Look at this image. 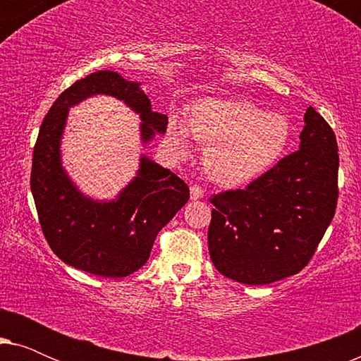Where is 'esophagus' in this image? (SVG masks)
Instances as JSON below:
<instances>
[{
    "label": "esophagus",
    "instance_id": "esophagus-1",
    "mask_svg": "<svg viewBox=\"0 0 361 361\" xmlns=\"http://www.w3.org/2000/svg\"><path fill=\"white\" fill-rule=\"evenodd\" d=\"M204 197V189L199 184H192L190 185V199L192 200H199Z\"/></svg>",
    "mask_w": 361,
    "mask_h": 361
}]
</instances>
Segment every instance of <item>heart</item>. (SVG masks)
Instances as JSON below:
<instances>
[{"label": "heart", "instance_id": "b5f03b06", "mask_svg": "<svg viewBox=\"0 0 361 361\" xmlns=\"http://www.w3.org/2000/svg\"><path fill=\"white\" fill-rule=\"evenodd\" d=\"M190 131L207 146L205 169L226 187H241L259 179L283 159L293 128L284 115L268 113L246 98H207L195 106ZM187 128L169 126L176 149L185 151Z\"/></svg>", "mask_w": 361, "mask_h": 361}]
</instances>
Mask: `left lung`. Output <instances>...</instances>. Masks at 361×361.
Returning a JSON list of instances; mask_svg holds the SVG:
<instances>
[{
	"instance_id": "left-lung-1",
	"label": "left lung",
	"mask_w": 361,
	"mask_h": 361,
	"mask_svg": "<svg viewBox=\"0 0 361 361\" xmlns=\"http://www.w3.org/2000/svg\"><path fill=\"white\" fill-rule=\"evenodd\" d=\"M300 149L245 189L210 197L209 251L226 278L250 286L298 274L317 250L338 200L335 133L312 106Z\"/></svg>"
}]
</instances>
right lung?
Listing matches in <instances>:
<instances>
[{"label":"right lung","mask_w":361,"mask_h":361,"mask_svg":"<svg viewBox=\"0 0 361 361\" xmlns=\"http://www.w3.org/2000/svg\"><path fill=\"white\" fill-rule=\"evenodd\" d=\"M97 93L140 113L142 141L166 131L167 116L151 110L140 83L111 71L93 72L63 90L44 118L32 151L31 192L42 233L63 263L102 278H125L149 258L157 233L189 200V187L142 157L137 177L118 200L98 204L75 189L61 166L59 145L68 106Z\"/></svg>","instance_id":"1"}]
</instances>
